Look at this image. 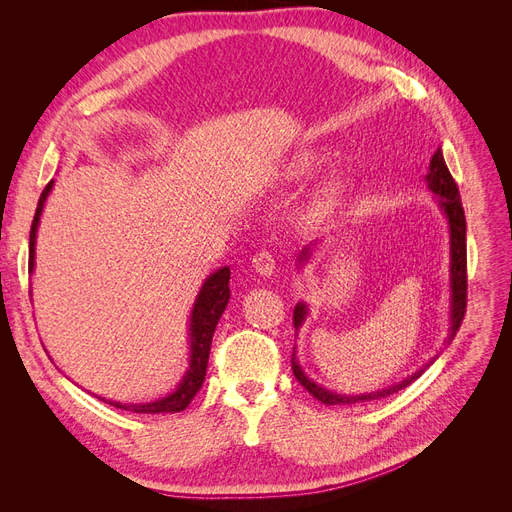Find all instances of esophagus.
Segmentation results:
<instances>
[{
  "instance_id": "34e87169",
  "label": "esophagus",
  "mask_w": 512,
  "mask_h": 512,
  "mask_svg": "<svg viewBox=\"0 0 512 512\" xmlns=\"http://www.w3.org/2000/svg\"><path fill=\"white\" fill-rule=\"evenodd\" d=\"M252 265L260 275H273L277 267V258L269 250H262L252 258Z\"/></svg>"
}]
</instances>
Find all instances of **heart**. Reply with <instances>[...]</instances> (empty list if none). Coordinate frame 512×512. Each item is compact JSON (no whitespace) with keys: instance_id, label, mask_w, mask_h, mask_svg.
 Here are the masks:
<instances>
[{"instance_id":"obj_1","label":"heart","mask_w":512,"mask_h":512,"mask_svg":"<svg viewBox=\"0 0 512 512\" xmlns=\"http://www.w3.org/2000/svg\"><path fill=\"white\" fill-rule=\"evenodd\" d=\"M309 170H312V158L309 156H303L297 164H294V173L297 175H305V173H309Z\"/></svg>"}]
</instances>
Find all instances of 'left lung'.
Here are the masks:
<instances>
[{
    "label": "left lung",
    "mask_w": 512,
    "mask_h": 512,
    "mask_svg": "<svg viewBox=\"0 0 512 512\" xmlns=\"http://www.w3.org/2000/svg\"><path fill=\"white\" fill-rule=\"evenodd\" d=\"M427 185L431 192H436L440 196V207L444 209L448 224H451V288H453V305H451V318H453V327H451V339L455 337V333L459 331L463 316H466V305H468V252H466V213H463V205H461V196H459V188L448 170L442 151L436 149V153L431 156L429 162V175L425 177ZM305 256V254H303ZM305 305H297L294 307V329H299V324L305 318ZM433 363V361H431ZM429 365H425L427 369ZM425 369H418L414 376L406 378L404 382H399L395 386H389V389L378 391V393H369V395H356V397H346V395H335L331 391H324L316 382L309 380L299 363L292 359V374L301 382L303 389H307L312 393L318 401L327 406H344V404H363V401H371V399H382L389 397L401 389H406L408 384H412L418 376L423 374Z\"/></svg>",
    "instance_id": "8db88e82"
}]
</instances>
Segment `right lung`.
<instances>
[{
	"mask_svg": "<svg viewBox=\"0 0 512 512\" xmlns=\"http://www.w3.org/2000/svg\"><path fill=\"white\" fill-rule=\"evenodd\" d=\"M53 188V181L46 183V188L40 194L36 215L32 220V230H29V271L34 269V245H36V228L40 213L44 207V200L49 196ZM230 269L224 267L218 273H213L209 280L200 288V294L196 299V305L192 309V322H190V331H192V359H190V369L185 374L183 382L179 384V389L175 393H170L164 399L151 401V404H117V401H108V404L136 412V414H162V412H181L190 406V401L196 397L200 391V386L205 382L207 374V363H209V350H211V339L215 333V327H218V320L224 314V309L230 299Z\"/></svg>",
	"mask_w": 512,
	"mask_h": 512,
	"instance_id": "right-lung-1",
	"label": "right lung"
}]
</instances>
